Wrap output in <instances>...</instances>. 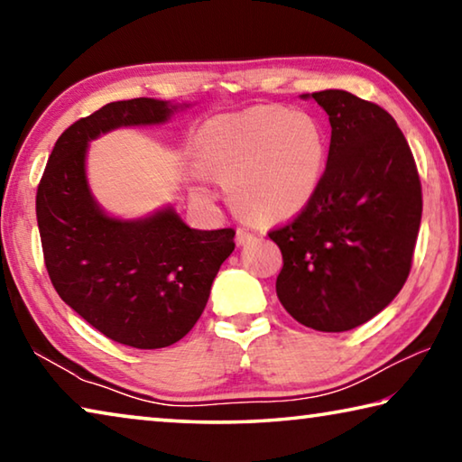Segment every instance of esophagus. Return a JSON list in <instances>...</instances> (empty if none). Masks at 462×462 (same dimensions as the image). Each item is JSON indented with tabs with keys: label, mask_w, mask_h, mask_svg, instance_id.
<instances>
[{
	"label": "esophagus",
	"mask_w": 462,
	"mask_h": 462,
	"mask_svg": "<svg viewBox=\"0 0 462 462\" xmlns=\"http://www.w3.org/2000/svg\"><path fill=\"white\" fill-rule=\"evenodd\" d=\"M250 240H254V234L246 228L236 230V245H248Z\"/></svg>",
	"instance_id": "esophagus-1"
}]
</instances>
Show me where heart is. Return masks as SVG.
Instances as JSON below:
<instances>
[{"instance_id":"heart-1","label":"heart","mask_w":462,"mask_h":462,"mask_svg":"<svg viewBox=\"0 0 462 462\" xmlns=\"http://www.w3.org/2000/svg\"><path fill=\"white\" fill-rule=\"evenodd\" d=\"M198 162L228 185L242 214L279 222L314 198L326 165V138L308 114L256 106L208 120L195 136Z\"/></svg>"}]
</instances>
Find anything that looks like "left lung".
Masks as SVG:
<instances>
[{
    "instance_id": "left-lung-1",
    "label": "left lung",
    "mask_w": 462,
    "mask_h": 462,
    "mask_svg": "<svg viewBox=\"0 0 462 462\" xmlns=\"http://www.w3.org/2000/svg\"><path fill=\"white\" fill-rule=\"evenodd\" d=\"M311 97L330 120V151L311 201L269 230L283 254L277 297L300 324L346 332L387 308L408 281L421 183L389 112L342 89Z\"/></svg>"
}]
</instances>
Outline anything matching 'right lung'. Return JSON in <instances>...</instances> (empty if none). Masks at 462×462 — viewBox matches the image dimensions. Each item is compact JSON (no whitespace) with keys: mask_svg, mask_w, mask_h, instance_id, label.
<instances>
[{"mask_svg":"<svg viewBox=\"0 0 462 462\" xmlns=\"http://www.w3.org/2000/svg\"><path fill=\"white\" fill-rule=\"evenodd\" d=\"M175 106L136 97L112 101L71 124L54 144L36 191L44 264L60 300L109 340L165 348L206 308L234 228L193 230L173 209L146 220L107 217L85 179L88 143L101 132L159 124Z\"/></svg>","mask_w":462,"mask_h":462,"instance_id":"obj_1","label":"right lung"}]
</instances>
